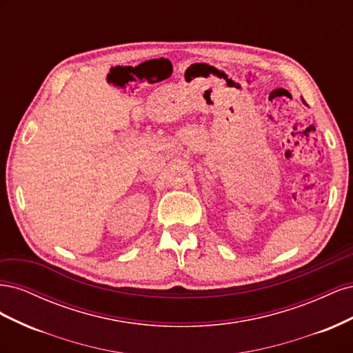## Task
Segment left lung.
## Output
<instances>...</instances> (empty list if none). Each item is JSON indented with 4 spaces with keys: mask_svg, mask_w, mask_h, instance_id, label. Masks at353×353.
<instances>
[{
    "mask_svg": "<svg viewBox=\"0 0 353 353\" xmlns=\"http://www.w3.org/2000/svg\"><path fill=\"white\" fill-rule=\"evenodd\" d=\"M302 101H303V103H305V100H303V99H302ZM305 104H306V103H305Z\"/></svg>",
    "mask_w": 353,
    "mask_h": 353,
    "instance_id": "8db88e82",
    "label": "left lung"
}]
</instances>
